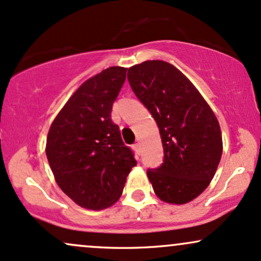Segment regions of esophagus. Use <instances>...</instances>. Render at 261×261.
Wrapping results in <instances>:
<instances>
[{
    "label": "esophagus",
    "mask_w": 261,
    "mask_h": 261,
    "mask_svg": "<svg viewBox=\"0 0 261 261\" xmlns=\"http://www.w3.org/2000/svg\"><path fill=\"white\" fill-rule=\"evenodd\" d=\"M140 148H141L140 143H135V145H134V149L137 152V153H140Z\"/></svg>",
    "instance_id": "34e87169"
}]
</instances>
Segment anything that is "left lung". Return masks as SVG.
Wrapping results in <instances>:
<instances>
[{"label": "left lung", "instance_id": "obj_1", "mask_svg": "<svg viewBox=\"0 0 261 261\" xmlns=\"http://www.w3.org/2000/svg\"><path fill=\"white\" fill-rule=\"evenodd\" d=\"M127 80L160 128L164 162L147 170L155 195L173 205L190 202L208 187L222 155L216 115L190 80L169 62L135 65Z\"/></svg>", "mask_w": 261, "mask_h": 261}]
</instances>
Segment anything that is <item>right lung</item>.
Listing matches in <instances>:
<instances>
[{
	"label": "right lung",
	"mask_w": 261,
	"mask_h": 261,
	"mask_svg": "<svg viewBox=\"0 0 261 261\" xmlns=\"http://www.w3.org/2000/svg\"><path fill=\"white\" fill-rule=\"evenodd\" d=\"M127 68L103 70L83 82L54 119L46 152L54 178L81 207L104 210L122 194L136 166L133 152L112 121V107Z\"/></svg>",
	"instance_id": "obj_1"
}]
</instances>
